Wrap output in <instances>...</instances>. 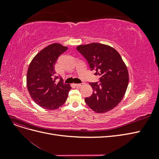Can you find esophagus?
I'll list each match as a JSON object with an SVG mask.
<instances>
[{"label":"esophagus","mask_w":159,"mask_h":159,"mask_svg":"<svg viewBox=\"0 0 159 159\" xmlns=\"http://www.w3.org/2000/svg\"><path fill=\"white\" fill-rule=\"evenodd\" d=\"M84 85V84L83 83H81V84H75V87L76 88H80V87H81V86H82Z\"/></svg>","instance_id":"obj_1"}]
</instances>
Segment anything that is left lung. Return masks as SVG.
Segmentation results:
<instances>
[{
    "mask_svg": "<svg viewBox=\"0 0 159 159\" xmlns=\"http://www.w3.org/2000/svg\"><path fill=\"white\" fill-rule=\"evenodd\" d=\"M76 49L99 76L98 82L89 83L93 91L85 98L86 104L96 113L111 110L121 102L129 84L128 70L121 56L113 48L99 43L80 45Z\"/></svg>",
    "mask_w": 159,
    "mask_h": 159,
    "instance_id": "8db88e82",
    "label": "left lung"
}]
</instances>
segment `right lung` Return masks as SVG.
Wrapping results in <instances>:
<instances>
[{"label": "right lung", "mask_w": 159, "mask_h": 159, "mask_svg": "<svg viewBox=\"0 0 159 159\" xmlns=\"http://www.w3.org/2000/svg\"><path fill=\"white\" fill-rule=\"evenodd\" d=\"M68 48L54 43L46 47L34 57L28 67L26 76L27 88L34 102L42 108L54 110L61 107L68 98L71 89L64 84L56 75L54 69L58 57Z\"/></svg>", "instance_id": "obj_1"}]
</instances>
